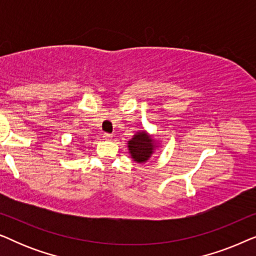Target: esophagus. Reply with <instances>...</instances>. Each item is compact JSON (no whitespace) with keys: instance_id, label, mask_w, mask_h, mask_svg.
Instances as JSON below:
<instances>
[{"instance_id":"34e87169","label":"esophagus","mask_w":256,"mask_h":256,"mask_svg":"<svg viewBox=\"0 0 256 256\" xmlns=\"http://www.w3.org/2000/svg\"><path fill=\"white\" fill-rule=\"evenodd\" d=\"M102 138H104V140H107V141H110V140L113 138V135H112V134H108V132H104Z\"/></svg>"}]
</instances>
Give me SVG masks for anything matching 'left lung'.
<instances>
[{
  "label": "left lung",
  "instance_id": "obj_1",
  "mask_svg": "<svg viewBox=\"0 0 256 256\" xmlns=\"http://www.w3.org/2000/svg\"><path fill=\"white\" fill-rule=\"evenodd\" d=\"M156 148V140L146 130L138 132L128 141L129 154L136 163L148 162Z\"/></svg>",
  "mask_w": 256,
  "mask_h": 256
}]
</instances>
